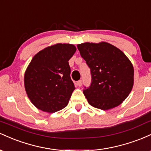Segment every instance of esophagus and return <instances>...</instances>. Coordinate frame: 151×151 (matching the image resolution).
<instances>
[{
	"label": "esophagus",
	"mask_w": 151,
	"mask_h": 151,
	"mask_svg": "<svg viewBox=\"0 0 151 151\" xmlns=\"http://www.w3.org/2000/svg\"><path fill=\"white\" fill-rule=\"evenodd\" d=\"M82 83H83V81L82 80H79L77 81V85L81 86V85H82Z\"/></svg>",
	"instance_id": "esophagus-1"
}]
</instances>
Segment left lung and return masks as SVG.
<instances>
[{"mask_svg": "<svg viewBox=\"0 0 151 151\" xmlns=\"http://www.w3.org/2000/svg\"><path fill=\"white\" fill-rule=\"evenodd\" d=\"M77 48L91 72L90 86L83 90L89 104L102 110L121 104L132 89L134 75L125 54L107 42L82 43Z\"/></svg>", "mask_w": 151, "mask_h": 151, "instance_id": "left-lung-1", "label": "left lung"}]
</instances>
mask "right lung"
I'll return each mask as SVG.
<instances>
[{
	"instance_id": "add662e5",
	"label": "right lung",
	"mask_w": 151,
	"mask_h": 151,
	"mask_svg": "<svg viewBox=\"0 0 151 151\" xmlns=\"http://www.w3.org/2000/svg\"><path fill=\"white\" fill-rule=\"evenodd\" d=\"M76 50L73 45L60 43L41 50L32 59L24 83L27 96L37 109L54 113L68 104L75 89L69 60Z\"/></svg>"
}]
</instances>
